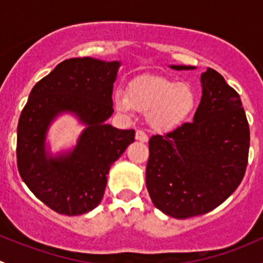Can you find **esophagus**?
<instances>
[{"instance_id": "1", "label": "esophagus", "mask_w": 263, "mask_h": 263, "mask_svg": "<svg viewBox=\"0 0 263 263\" xmlns=\"http://www.w3.org/2000/svg\"><path fill=\"white\" fill-rule=\"evenodd\" d=\"M136 140H139V141H141V142H147L148 137L144 131H141V129H137V131H136Z\"/></svg>"}]
</instances>
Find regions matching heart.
Wrapping results in <instances>:
<instances>
[{
  "mask_svg": "<svg viewBox=\"0 0 263 263\" xmlns=\"http://www.w3.org/2000/svg\"><path fill=\"white\" fill-rule=\"evenodd\" d=\"M117 109L123 113H148V124L156 131H169L183 123L196 105V92L187 82L161 76H145L131 82L128 95L117 91Z\"/></svg>",
  "mask_w": 263,
  "mask_h": 263,
  "instance_id": "b5f03b06",
  "label": "heart"
}]
</instances>
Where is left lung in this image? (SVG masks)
<instances>
[{
	"instance_id": "8db88e82",
	"label": "left lung",
	"mask_w": 263,
	"mask_h": 263,
	"mask_svg": "<svg viewBox=\"0 0 263 263\" xmlns=\"http://www.w3.org/2000/svg\"><path fill=\"white\" fill-rule=\"evenodd\" d=\"M201 84L193 122L148 140V195L156 209L176 219L206 214L224 202L248 163L249 126L239 94L213 68L201 75Z\"/></svg>"
}]
</instances>
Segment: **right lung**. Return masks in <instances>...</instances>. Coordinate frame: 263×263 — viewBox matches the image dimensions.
Segmentation results:
<instances>
[{
	"label": "right lung",
	"mask_w": 263,
	"mask_h": 263,
	"mask_svg": "<svg viewBox=\"0 0 263 263\" xmlns=\"http://www.w3.org/2000/svg\"><path fill=\"white\" fill-rule=\"evenodd\" d=\"M118 61L70 58L31 89L17 124V169L29 190L58 214L81 215L102 201L112 164L135 141V129L105 123L113 115ZM71 111L87 124L73 151H45L50 122Z\"/></svg>",
	"instance_id": "add662e5"
}]
</instances>
